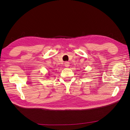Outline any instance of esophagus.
<instances>
[{
    "label": "esophagus",
    "instance_id": "esophagus-1",
    "mask_svg": "<svg viewBox=\"0 0 130 130\" xmlns=\"http://www.w3.org/2000/svg\"><path fill=\"white\" fill-rule=\"evenodd\" d=\"M64 65H65V67H69V62H65L64 63Z\"/></svg>",
    "mask_w": 130,
    "mask_h": 130
}]
</instances>
